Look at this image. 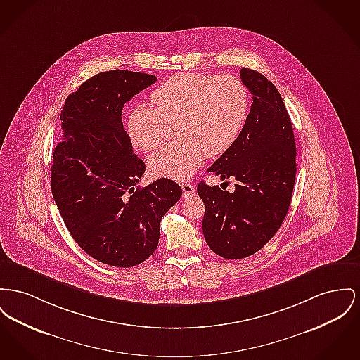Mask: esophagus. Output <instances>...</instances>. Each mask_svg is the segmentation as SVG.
Returning a JSON list of instances; mask_svg holds the SVG:
<instances>
[{"label": "esophagus", "mask_w": 360, "mask_h": 360, "mask_svg": "<svg viewBox=\"0 0 360 360\" xmlns=\"http://www.w3.org/2000/svg\"><path fill=\"white\" fill-rule=\"evenodd\" d=\"M182 193L185 198L193 197L195 194V186H193L191 184H182Z\"/></svg>", "instance_id": "obj_1"}]
</instances>
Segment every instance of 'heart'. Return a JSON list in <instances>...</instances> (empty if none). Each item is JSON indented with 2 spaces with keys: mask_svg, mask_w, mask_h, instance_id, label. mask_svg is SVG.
<instances>
[{
  "mask_svg": "<svg viewBox=\"0 0 360 360\" xmlns=\"http://www.w3.org/2000/svg\"><path fill=\"white\" fill-rule=\"evenodd\" d=\"M155 107L136 105L127 114L125 131L134 148L152 150L174 125L178 143L149 156V172L156 178L185 181L207 155L219 156L240 136L250 98L245 83L233 75L179 73L150 94Z\"/></svg>",
  "mask_w": 360,
  "mask_h": 360,
  "instance_id": "b5f03b06",
  "label": "heart"
}]
</instances>
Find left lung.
Here are the masks:
<instances>
[{"label":"left lung","mask_w":360,"mask_h":360,"mask_svg":"<svg viewBox=\"0 0 360 360\" xmlns=\"http://www.w3.org/2000/svg\"><path fill=\"white\" fill-rule=\"evenodd\" d=\"M253 95L245 127L231 148L208 171L233 176L235 191L200 182L202 233L213 253L239 259L257 253L277 233L290 210L296 176V147L288 111L277 88L253 69H240Z\"/></svg>","instance_id":"8db88e82"}]
</instances>
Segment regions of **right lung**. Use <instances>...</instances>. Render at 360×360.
<instances>
[{
	"instance_id": "1",
	"label": "right lung",
	"mask_w": 360,
	"mask_h": 360,
	"mask_svg": "<svg viewBox=\"0 0 360 360\" xmlns=\"http://www.w3.org/2000/svg\"><path fill=\"white\" fill-rule=\"evenodd\" d=\"M155 82L122 69L88 79L65 101L63 141L53 153L51 191L68 231L85 253L118 268L152 255L162 217L182 195L167 178L136 188L146 165L133 152L121 115Z\"/></svg>"
}]
</instances>
